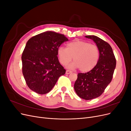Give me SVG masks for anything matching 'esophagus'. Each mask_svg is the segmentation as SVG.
I'll list each match as a JSON object with an SVG mask.
<instances>
[{
	"instance_id": "1",
	"label": "esophagus",
	"mask_w": 131,
	"mask_h": 131,
	"mask_svg": "<svg viewBox=\"0 0 131 131\" xmlns=\"http://www.w3.org/2000/svg\"><path fill=\"white\" fill-rule=\"evenodd\" d=\"M72 71H71V70H66V74H69L70 73H72Z\"/></svg>"
}]
</instances>
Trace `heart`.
<instances>
[{
  "label": "heart",
  "mask_w": 131,
  "mask_h": 131,
  "mask_svg": "<svg viewBox=\"0 0 131 131\" xmlns=\"http://www.w3.org/2000/svg\"><path fill=\"white\" fill-rule=\"evenodd\" d=\"M57 54L62 65L68 64L73 58L74 61L69 66L70 68H79L82 72H88L97 65L100 52L96 45L77 39L67 43V48L59 47Z\"/></svg>",
  "instance_id": "b5f03b06"
}]
</instances>
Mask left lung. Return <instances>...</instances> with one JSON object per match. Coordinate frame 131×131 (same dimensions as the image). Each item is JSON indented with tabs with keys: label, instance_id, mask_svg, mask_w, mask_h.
<instances>
[{
	"label": "left lung",
	"instance_id": "obj_1",
	"mask_svg": "<svg viewBox=\"0 0 131 131\" xmlns=\"http://www.w3.org/2000/svg\"><path fill=\"white\" fill-rule=\"evenodd\" d=\"M85 37L96 43L100 57L92 70L78 74L74 88L79 97L90 100L100 97L110 83L116 67V59L108 42L95 35H86Z\"/></svg>",
	"mask_w": 131,
	"mask_h": 131
}]
</instances>
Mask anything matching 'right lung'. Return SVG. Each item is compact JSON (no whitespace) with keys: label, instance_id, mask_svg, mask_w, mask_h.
<instances>
[{"label":"right lung","instance_id":"obj_1","mask_svg":"<svg viewBox=\"0 0 131 131\" xmlns=\"http://www.w3.org/2000/svg\"><path fill=\"white\" fill-rule=\"evenodd\" d=\"M68 40L64 35L47 31L27 42L22 55V73L31 90L40 94L47 93L66 73L58 61L57 50Z\"/></svg>","mask_w":131,"mask_h":131}]
</instances>
